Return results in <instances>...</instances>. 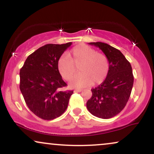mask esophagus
I'll return each instance as SVG.
<instances>
[{"instance_id": "obj_1", "label": "esophagus", "mask_w": 154, "mask_h": 154, "mask_svg": "<svg viewBox=\"0 0 154 154\" xmlns=\"http://www.w3.org/2000/svg\"><path fill=\"white\" fill-rule=\"evenodd\" d=\"M82 91V89H76L75 90V92H81Z\"/></svg>"}]
</instances>
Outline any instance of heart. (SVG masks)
I'll return each mask as SVG.
<instances>
[{
    "label": "heart",
    "instance_id": "b5f03b06",
    "mask_svg": "<svg viewBox=\"0 0 154 154\" xmlns=\"http://www.w3.org/2000/svg\"><path fill=\"white\" fill-rule=\"evenodd\" d=\"M78 67L81 73L69 82L73 88L101 85L107 77L110 69L107 56L85 44L74 47L69 57L63 55L57 62L59 73L65 80H69L75 75Z\"/></svg>",
    "mask_w": 154,
    "mask_h": 154
}]
</instances>
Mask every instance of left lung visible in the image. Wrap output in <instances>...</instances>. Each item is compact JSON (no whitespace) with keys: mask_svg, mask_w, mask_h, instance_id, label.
I'll use <instances>...</instances> for the list:
<instances>
[{"mask_svg":"<svg viewBox=\"0 0 154 154\" xmlns=\"http://www.w3.org/2000/svg\"><path fill=\"white\" fill-rule=\"evenodd\" d=\"M89 44L98 47L107 56L110 69L103 83L91 89L92 96L87 108L93 116L109 119L120 113L128 103L132 89L134 77L132 66L120 51L102 42Z\"/></svg>","mask_w":154,"mask_h":154,"instance_id":"obj_1","label":"left lung"}]
</instances>
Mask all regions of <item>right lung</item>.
Wrapping results in <instances>:
<instances>
[{"mask_svg": "<svg viewBox=\"0 0 154 154\" xmlns=\"http://www.w3.org/2000/svg\"><path fill=\"white\" fill-rule=\"evenodd\" d=\"M72 45L46 44L29 55L20 72V89L28 108L38 118L51 120L67 109L73 91H63L67 84L57 62Z\"/></svg>", "mask_w": 154, "mask_h": 154, "instance_id": "right-lung-1", "label": "right lung"}]
</instances>
